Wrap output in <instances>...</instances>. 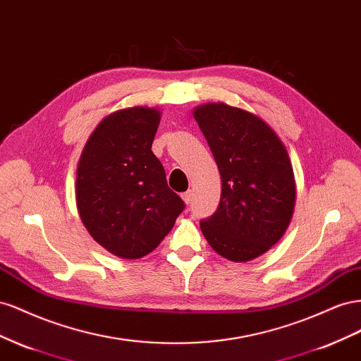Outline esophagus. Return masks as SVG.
<instances>
[{
	"label": "esophagus",
	"instance_id": "obj_1",
	"mask_svg": "<svg viewBox=\"0 0 361 361\" xmlns=\"http://www.w3.org/2000/svg\"><path fill=\"white\" fill-rule=\"evenodd\" d=\"M181 198H183V201L186 202V204H190V202H192V198H193V193H192V190L184 192V193L181 195Z\"/></svg>",
	"mask_w": 361,
	"mask_h": 361
}]
</instances>
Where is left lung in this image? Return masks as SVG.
<instances>
[{
    "instance_id": "8db88e82",
    "label": "left lung",
    "mask_w": 361,
    "mask_h": 361,
    "mask_svg": "<svg viewBox=\"0 0 361 361\" xmlns=\"http://www.w3.org/2000/svg\"><path fill=\"white\" fill-rule=\"evenodd\" d=\"M221 173L218 209L200 222L209 245L250 262L283 238L295 207V177L283 142L252 113L224 102L193 110Z\"/></svg>"
}]
</instances>
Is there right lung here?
I'll return each instance as SVG.
<instances>
[{"label": "right lung", "instance_id": "add662e5", "mask_svg": "<svg viewBox=\"0 0 361 361\" xmlns=\"http://www.w3.org/2000/svg\"><path fill=\"white\" fill-rule=\"evenodd\" d=\"M160 111L111 113L92 133L77 168L81 222L102 248L136 260L159 246L184 210L151 147Z\"/></svg>", "mask_w": 361, "mask_h": 361}]
</instances>
